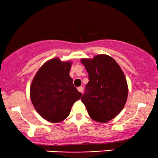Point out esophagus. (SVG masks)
Masks as SVG:
<instances>
[{
    "label": "esophagus",
    "mask_w": 158,
    "mask_h": 158,
    "mask_svg": "<svg viewBox=\"0 0 158 158\" xmlns=\"http://www.w3.org/2000/svg\"><path fill=\"white\" fill-rule=\"evenodd\" d=\"M77 89H78V90H79V92H80V93H82V92H83V88L81 86V87H79V88H78Z\"/></svg>",
    "instance_id": "34e87169"
}]
</instances>
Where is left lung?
Returning <instances> with one entry per match:
<instances>
[{
  "mask_svg": "<svg viewBox=\"0 0 158 158\" xmlns=\"http://www.w3.org/2000/svg\"><path fill=\"white\" fill-rule=\"evenodd\" d=\"M80 61L89 76L81 102L90 118L106 123L124 108L128 94L126 78L117 61L106 54L93 59L83 58Z\"/></svg>",
  "mask_w": 158,
  "mask_h": 158,
  "instance_id": "obj_1",
  "label": "left lung"
}]
</instances>
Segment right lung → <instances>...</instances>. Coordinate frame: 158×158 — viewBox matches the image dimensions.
I'll return each instance as SVG.
<instances>
[{
	"mask_svg": "<svg viewBox=\"0 0 158 158\" xmlns=\"http://www.w3.org/2000/svg\"><path fill=\"white\" fill-rule=\"evenodd\" d=\"M71 61L53 58L41 65L30 85V99L42 118L52 123L63 121L81 94L70 77Z\"/></svg>",
	"mask_w": 158,
	"mask_h": 158,
	"instance_id": "right-lung-1",
	"label": "right lung"
}]
</instances>
